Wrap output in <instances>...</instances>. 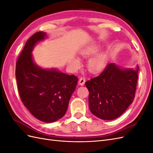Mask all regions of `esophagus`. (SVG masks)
I'll return each mask as SVG.
<instances>
[{
  "label": "esophagus",
  "mask_w": 153,
  "mask_h": 153,
  "mask_svg": "<svg viewBox=\"0 0 153 153\" xmlns=\"http://www.w3.org/2000/svg\"><path fill=\"white\" fill-rule=\"evenodd\" d=\"M85 83V78L84 77H82L80 78V79L79 80V82H78V84L80 85H84Z\"/></svg>",
  "instance_id": "34e87169"
}]
</instances>
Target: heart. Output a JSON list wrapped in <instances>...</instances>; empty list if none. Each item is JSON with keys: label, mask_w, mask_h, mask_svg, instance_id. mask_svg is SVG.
Wrapping results in <instances>:
<instances>
[{"label": "heart", "mask_w": 153, "mask_h": 153, "mask_svg": "<svg viewBox=\"0 0 153 153\" xmlns=\"http://www.w3.org/2000/svg\"><path fill=\"white\" fill-rule=\"evenodd\" d=\"M100 50L98 46H91L81 50L80 54L84 58L90 57L96 54ZM108 61L107 54L105 52H101L91 58L87 63L88 70L91 73H98L102 71L106 66ZM73 63L76 67L80 66V61L78 58L73 59Z\"/></svg>", "instance_id": "obj_1"}]
</instances>
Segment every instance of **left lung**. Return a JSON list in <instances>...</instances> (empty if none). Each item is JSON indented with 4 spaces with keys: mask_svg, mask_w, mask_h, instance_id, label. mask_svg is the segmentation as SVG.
<instances>
[{
    "mask_svg": "<svg viewBox=\"0 0 153 153\" xmlns=\"http://www.w3.org/2000/svg\"><path fill=\"white\" fill-rule=\"evenodd\" d=\"M138 68V64L123 68L110 63L98 76L87 81L91 113L107 121L121 116L135 98Z\"/></svg>",
    "mask_w": 153,
    "mask_h": 153,
    "instance_id": "obj_1",
    "label": "left lung"
}]
</instances>
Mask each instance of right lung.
<instances>
[{
    "instance_id": "right-lung-1",
    "label": "right lung",
    "mask_w": 153,
    "mask_h": 153,
    "mask_svg": "<svg viewBox=\"0 0 153 153\" xmlns=\"http://www.w3.org/2000/svg\"><path fill=\"white\" fill-rule=\"evenodd\" d=\"M48 38L36 32L27 41L16 65V78L22 103L41 121L53 123L65 115L78 78L56 68H43L32 56L35 46Z\"/></svg>"
}]
</instances>
